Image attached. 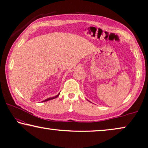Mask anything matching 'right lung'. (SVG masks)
Instances as JSON below:
<instances>
[{
	"instance_id": "obj_1",
	"label": "right lung",
	"mask_w": 148,
	"mask_h": 148,
	"mask_svg": "<svg viewBox=\"0 0 148 148\" xmlns=\"http://www.w3.org/2000/svg\"><path fill=\"white\" fill-rule=\"evenodd\" d=\"M59 95H60V93L59 94H58V95H56V96H54V97H49V98H47V99H45V100H44V101H43L42 102H45V101H49V100H51V99H55V98H56L57 97H58L59 96Z\"/></svg>"
}]
</instances>
